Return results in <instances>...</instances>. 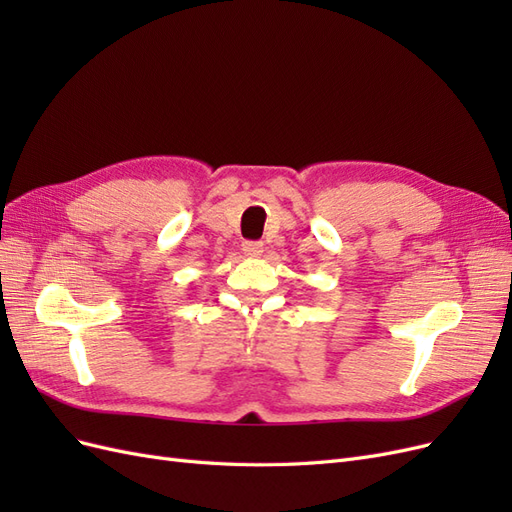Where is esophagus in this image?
<instances>
[{
    "label": "esophagus",
    "mask_w": 512,
    "mask_h": 512,
    "mask_svg": "<svg viewBox=\"0 0 512 512\" xmlns=\"http://www.w3.org/2000/svg\"><path fill=\"white\" fill-rule=\"evenodd\" d=\"M241 250H243V254H245V256H250V258H260V256H262V252H265V247H262V243H260V241H243Z\"/></svg>",
    "instance_id": "1"
}]
</instances>
